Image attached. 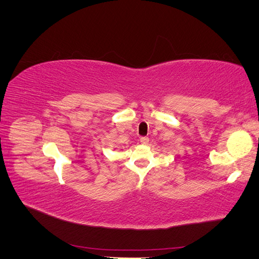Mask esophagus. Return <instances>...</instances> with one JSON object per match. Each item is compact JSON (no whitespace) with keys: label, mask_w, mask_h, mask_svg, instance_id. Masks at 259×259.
I'll use <instances>...</instances> for the list:
<instances>
[{"label":"esophagus","mask_w":259,"mask_h":259,"mask_svg":"<svg viewBox=\"0 0 259 259\" xmlns=\"http://www.w3.org/2000/svg\"><path fill=\"white\" fill-rule=\"evenodd\" d=\"M140 143H142L143 145H147L148 143H149V138L148 137H146V136H144V137H140Z\"/></svg>","instance_id":"1"}]
</instances>
